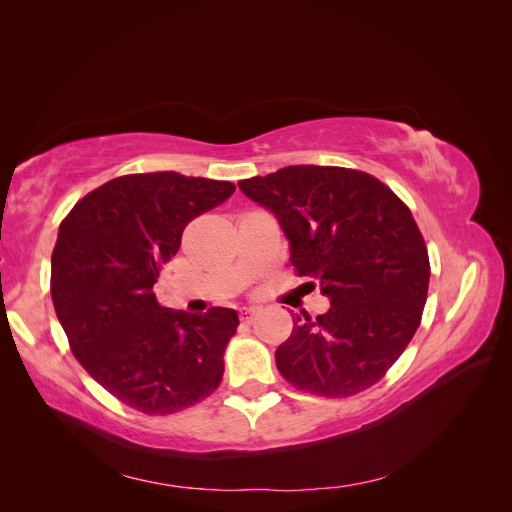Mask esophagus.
<instances>
[{"mask_svg": "<svg viewBox=\"0 0 512 512\" xmlns=\"http://www.w3.org/2000/svg\"><path fill=\"white\" fill-rule=\"evenodd\" d=\"M256 312H258V307H241V309H239V316H241L243 322H252V318L256 316Z\"/></svg>", "mask_w": 512, "mask_h": 512, "instance_id": "obj_1", "label": "esophagus"}]
</instances>
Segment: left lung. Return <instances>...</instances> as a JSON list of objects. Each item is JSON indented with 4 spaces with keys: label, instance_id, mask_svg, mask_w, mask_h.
<instances>
[{
    "label": "left lung",
    "instance_id": "8db88e82",
    "mask_svg": "<svg viewBox=\"0 0 512 512\" xmlns=\"http://www.w3.org/2000/svg\"><path fill=\"white\" fill-rule=\"evenodd\" d=\"M275 215L299 275L331 301L316 320L294 318L275 350L280 374L297 389L348 397L376 384L421 322L429 256L410 209L361 170L286 166L239 181Z\"/></svg>",
    "mask_w": 512,
    "mask_h": 512
}]
</instances>
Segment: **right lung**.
Returning a JSON list of instances; mask_svg holds the SVG:
<instances>
[{"instance_id":"right-lung-1","label":"right lung","mask_w":512,"mask_h":512,"mask_svg":"<svg viewBox=\"0 0 512 512\" xmlns=\"http://www.w3.org/2000/svg\"><path fill=\"white\" fill-rule=\"evenodd\" d=\"M235 192L230 181L175 170L104 183L61 222L51 297L87 374L123 404L170 414L211 395L239 316L190 314L158 303L153 284L179 252L183 228Z\"/></svg>"}]
</instances>
